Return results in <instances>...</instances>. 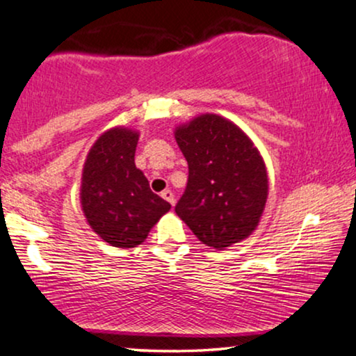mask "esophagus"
I'll return each instance as SVG.
<instances>
[{
    "mask_svg": "<svg viewBox=\"0 0 356 356\" xmlns=\"http://www.w3.org/2000/svg\"><path fill=\"white\" fill-rule=\"evenodd\" d=\"M161 195H162V199L167 200V202H169L170 205H174V204H175V197H174V194H172V191L165 189L164 192H162Z\"/></svg>",
    "mask_w": 356,
    "mask_h": 356,
    "instance_id": "1",
    "label": "esophagus"
}]
</instances>
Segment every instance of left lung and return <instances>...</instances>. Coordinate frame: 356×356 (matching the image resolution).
Segmentation results:
<instances>
[{
  "mask_svg": "<svg viewBox=\"0 0 356 356\" xmlns=\"http://www.w3.org/2000/svg\"><path fill=\"white\" fill-rule=\"evenodd\" d=\"M175 140L189 164L175 213L209 247L222 250L247 238L268 194L267 170L252 140L216 114L177 127Z\"/></svg>",
  "mask_w": 356,
  "mask_h": 356,
  "instance_id": "1",
  "label": "left lung"
}]
</instances>
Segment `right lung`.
<instances>
[{
	"instance_id": "right-lung-1",
	"label": "right lung",
	"mask_w": 356,
	"mask_h": 356,
	"mask_svg": "<svg viewBox=\"0 0 356 356\" xmlns=\"http://www.w3.org/2000/svg\"><path fill=\"white\" fill-rule=\"evenodd\" d=\"M137 132L115 127L94 143L83 169L81 205L91 229L113 247L131 248L169 212L134 164Z\"/></svg>"
}]
</instances>
